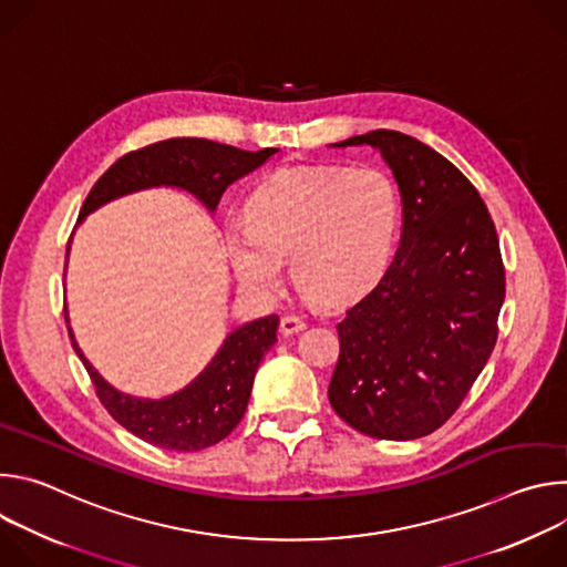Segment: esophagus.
<instances>
[{"mask_svg": "<svg viewBox=\"0 0 567 567\" xmlns=\"http://www.w3.org/2000/svg\"><path fill=\"white\" fill-rule=\"evenodd\" d=\"M300 330H305V320H302L300 316H293V313L282 316V320H280V332H282L285 337H291V334H296V332H300Z\"/></svg>", "mask_w": 567, "mask_h": 567, "instance_id": "1", "label": "esophagus"}]
</instances>
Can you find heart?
Returning a JSON list of instances; mask_svg holds the SVG:
<instances>
[{"label": "heart", "instance_id": "obj_1", "mask_svg": "<svg viewBox=\"0 0 567 567\" xmlns=\"http://www.w3.org/2000/svg\"><path fill=\"white\" fill-rule=\"evenodd\" d=\"M399 219V193L383 171L287 166L254 190L245 219L226 224L224 249L251 296H271L289 258L307 293L341 305L381 278Z\"/></svg>", "mask_w": 567, "mask_h": 567}]
</instances>
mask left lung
I'll return each mask as SVG.
<instances>
[{"label": "left lung", "instance_id": "1", "mask_svg": "<svg viewBox=\"0 0 567 567\" xmlns=\"http://www.w3.org/2000/svg\"><path fill=\"white\" fill-rule=\"evenodd\" d=\"M381 152L401 195V241L372 291L337 326L328 388L337 415L377 440H417L462 403L498 339L505 269L473 184L426 143L392 130L334 147Z\"/></svg>", "mask_w": 567, "mask_h": 567}]
</instances>
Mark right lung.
Masks as SVG:
<instances>
[{
	"instance_id": "right-lung-1",
	"label": "right lung",
	"mask_w": 567,
	"mask_h": 567,
	"mask_svg": "<svg viewBox=\"0 0 567 567\" xmlns=\"http://www.w3.org/2000/svg\"><path fill=\"white\" fill-rule=\"evenodd\" d=\"M276 152L280 150L265 147L247 152L208 138L158 141L121 156L94 184L80 208L78 221L118 197L161 186L186 190L197 197L208 213H215L224 190L260 168ZM64 316L71 346L85 363L107 413L143 442L179 453L202 451L221 442L245 417L256 372L262 357L278 341L276 332L280 322V318L271 313L235 328L188 385L168 396L145 399L116 390L99 374L80 350L66 311Z\"/></svg>"
}]
</instances>
